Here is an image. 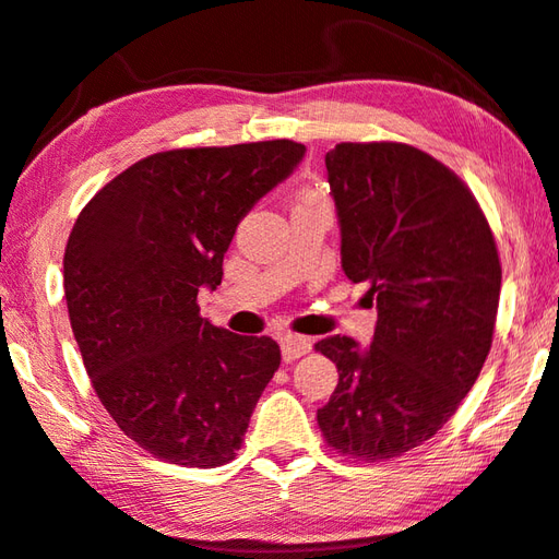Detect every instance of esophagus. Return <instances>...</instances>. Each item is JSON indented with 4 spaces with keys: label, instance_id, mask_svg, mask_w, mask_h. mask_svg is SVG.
I'll use <instances>...</instances> for the list:
<instances>
[{
    "label": "esophagus",
    "instance_id": "1",
    "mask_svg": "<svg viewBox=\"0 0 559 559\" xmlns=\"http://www.w3.org/2000/svg\"><path fill=\"white\" fill-rule=\"evenodd\" d=\"M312 347V342L302 334H286L281 340V352H283V361H296L300 359L302 354H308Z\"/></svg>",
    "mask_w": 559,
    "mask_h": 559
}]
</instances>
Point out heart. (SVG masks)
I'll return each mask as SVG.
<instances>
[{
  "label": "heart",
  "mask_w": 559,
  "mask_h": 559,
  "mask_svg": "<svg viewBox=\"0 0 559 559\" xmlns=\"http://www.w3.org/2000/svg\"><path fill=\"white\" fill-rule=\"evenodd\" d=\"M310 198H314V195H310ZM302 200H306V198H302Z\"/></svg>",
  "instance_id": "obj_1"
}]
</instances>
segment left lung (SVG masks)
I'll return each mask as SVG.
<instances>
[{
    "instance_id": "left-lung-1",
    "label": "left lung",
    "mask_w": 559,
    "mask_h": 559,
    "mask_svg": "<svg viewBox=\"0 0 559 559\" xmlns=\"http://www.w3.org/2000/svg\"><path fill=\"white\" fill-rule=\"evenodd\" d=\"M342 229V269L369 283L377 330L314 344L340 381L318 411L322 438L354 462H385L448 423L489 357L501 261L464 180L399 141L334 146L324 156Z\"/></svg>"
}]
</instances>
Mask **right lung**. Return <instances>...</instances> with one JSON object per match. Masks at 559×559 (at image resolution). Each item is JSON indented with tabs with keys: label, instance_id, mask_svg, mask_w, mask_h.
<instances>
[{
	"label": "right lung",
	"instance_id": "1",
	"mask_svg": "<svg viewBox=\"0 0 559 559\" xmlns=\"http://www.w3.org/2000/svg\"><path fill=\"white\" fill-rule=\"evenodd\" d=\"M306 156L290 139L136 160L80 212L63 257L70 328L97 399L170 464H227L281 364L271 337L200 318L241 217Z\"/></svg>",
	"mask_w": 559,
	"mask_h": 559
}]
</instances>
